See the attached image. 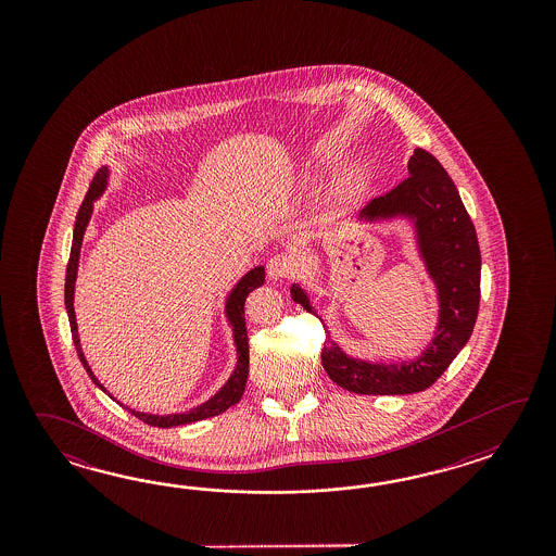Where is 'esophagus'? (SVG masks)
<instances>
[{
  "label": "esophagus",
  "mask_w": 556,
  "mask_h": 556,
  "mask_svg": "<svg viewBox=\"0 0 556 556\" xmlns=\"http://www.w3.org/2000/svg\"><path fill=\"white\" fill-rule=\"evenodd\" d=\"M295 273V264L288 256H274L268 261V276L270 280H290Z\"/></svg>",
  "instance_id": "34e87169"
}]
</instances>
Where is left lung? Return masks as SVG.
Masks as SVG:
<instances>
[{
	"mask_svg": "<svg viewBox=\"0 0 556 556\" xmlns=\"http://www.w3.org/2000/svg\"><path fill=\"white\" fill-rule=\"evenodd\" d=\"M407 170L409 177L369 202L359 218L376 223L403 216L414 223L417 249L438 286V330L424 354L400 364L350 357L328 333L321 366L340 388L362 395H405L433 386L469 342L479 312L481 250L457 187L438 159L424 149H415ZM290 294L316 316L300 286L294 283Z\"/></svg>",
	"mask_w": 556,
	"mask_h": 556,
	"instance_id": "1",
	"label": "left lung"
}]
</instances>
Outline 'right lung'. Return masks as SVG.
<instances>
[{
  "label": "right lung",
  "mask_w": 556,
  "mask_h": 556,
  "mask_svg": "<svg viewBox=\"0 0 556 556\" xmlns=\"http://www.w3.org/2000/svg\"><path fill=\"white\" fill-rule=\"evenodd\" d=\"M106 178H109V168L103 166V168H99V173L91 180L89 192L85 194V201L81 202L79 213H77V218H75L72 254H70L67 273H65V307H67V316H70V326H72L73 343L77 348V355H79V359L84 364L85 371L89 374V378L93 379L97 388H101L105 393H109L99 383V379L94 378L91 367H89L87 359H85L81 342H79V333H77L75 309H73V294H75V280H77V266H79V254H81V244H84L85 228H87V223H89L91 213H93V201H97L101 197V192L105 190ZM264 278H266L264 266L252 268L247 276H242V280L232 288V292H230L228 300H226V316L230 319L232 331H235L238 359L237 369L232 371V376L228 378V381H226L216 395H213L208 402L197 405L194 409H190L187 414L153 415L135 412L130 407H125V409H129L130 414L139 417L147 426L163 427L165 429V427L187 426V424H194V421H201V419H206V417L225 414L230 405L240 402L244 388H247V379H249V333H247V319H244V302H247V295L252 290H256L258 286L264 283Z\"/></svg>",
  "instance_id": "right-lung-1"
}]
</instances>
